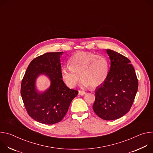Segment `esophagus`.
<instances>
[{"label": "esophagus", "mask_w": 153, "mask_h": 153, "mask_svg": "<svg viewBox=\"0 0 153 153\" xmlns=\"http://www.w3.org/2000/svg\"><path fill=\"white\" fill-rule=\"evenodd\" d=\"M86 94V92L85 91H79V95L80 96H83L84 94Z\"/></svg>", "instance_id": "34e87169"}]
</instances>
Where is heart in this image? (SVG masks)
I'll return each mask as SVG.
<instances>
[{
    "label": "heart",
    "instance_id": "1",
    "mask_svg": "<svg viewBox=\"0 0 153 153\" xmlns=\"http://www.w3.org/2000/svg\"><path fill=\"white\" fill-rule=\"evenodd\" d=\"M110 65L104 56L93 53L80 51L73 54L68 60V67H63L61 76L66 85L73 88L80 79L84 88L94 89L106 80Z\"/></svg>",
    "mask_w": 153,
    "mask_h": 153
}]
</instances>
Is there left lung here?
I'll list each match as a JSON object with an SVG mask.
<instances>
[{"label":"left lung","mask_w":153,"mask_h":153,"mask_svg":"<svg viewBox=\"0 0 153 153\" xmlns=\"http://www.w3.org/2000/svg\"><path fill=\"white\" fill-rule=\"evenodd\" d=\"M111 60L105 82L97 87L93 105L94 113L105 120L120 118L130 110L137 90L138 80L131 61L111 50H106Z\"/></svg>","instance_id":"left-lung-1"}]
</instances>
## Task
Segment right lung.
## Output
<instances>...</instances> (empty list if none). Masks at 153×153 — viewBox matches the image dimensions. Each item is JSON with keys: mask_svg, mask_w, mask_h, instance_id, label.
<instances>
[{"mask_svg": "<svg viewBox=\"0 0 153 153\" xmlns=\"http://www.w3.org/2000/svg\"><path fill=\"white\" fill-rule=\"evenodd\" d=\"M63 52L47 53L34 59L22 80L20 93L28 115L36 121L52 125L59 122L67 114L78 91L70 89L62 79L60 57ZM41 74L51 81L49 88L38 92L35 80Z\"/></svg>", "mask_w": 153, "mask_h": 153, "instance_id": "1", "label": "right lung"}]
</instances>
